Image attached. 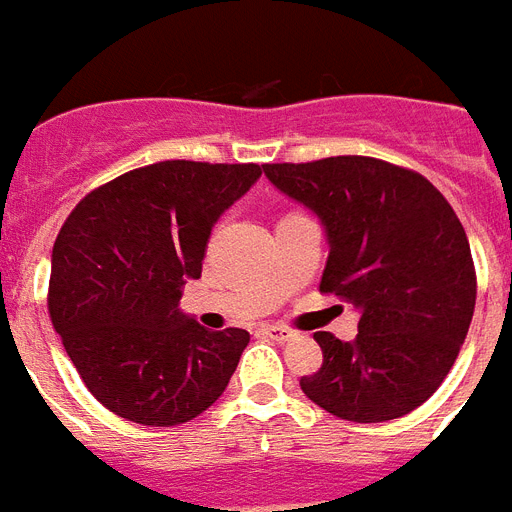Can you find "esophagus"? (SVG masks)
I'll list each match as a JSON object with an SVG mask.
<instances>
[{"label":"esophagus","instance_id":"34e87169","mask_svg":"<svg viewBox=\"0 0 512 512\" xmlns=\"http://www.w3.org/2000/svg\"><path fill=\"white\" fill-rule=\"evenodd\" d=\"M261 333L264 335H269V338H275V341H290V338H293V330H290V327H285V325H264L261 327Z\"/></svg>","mask_w":512,"mask_h":512}]
</instances>
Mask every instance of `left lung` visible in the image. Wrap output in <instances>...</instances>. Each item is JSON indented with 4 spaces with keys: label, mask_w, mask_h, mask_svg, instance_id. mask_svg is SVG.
<instances>
[{
    "label": "left lung",
    "mask_w": 512,
    "mask_h": 512,
    "mask_svg": "<svg viewBox=\"0 0 512 512\" xmlns=\"http://www.w3.org/2000/svg\"><path fill=\"white\" fill-rule=\"evenodd\" d=\"M264 174L325 224L320 293L362 314L357 341L314 333L322 367L301 378V391L351 423L420 407L455 365L476 306V267L455 208L423 174L370 155L267 163Z\"/></svg>",
    "instance_id": "left-lung-1"
}]
</instances>
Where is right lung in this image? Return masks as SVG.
I'll return each mask as SVG.
<instances>
[{
	"mask_svg": "<svg viewBox=\"0 0 512 512\" xmlns=\"http://www.w3.org/2000/svg\"><path fill=\"white\" fill-rule=\"evenodd\" d=\"M259 177V163H150L89 192L60 227L49 317L84 386L118 418L166 428L224 394L251 335L211 333L177 304L216 219Z\"/></svg>",
	"mask_w": 512,
	"mask_h": 512,
	"instance_id": "1",
	"label": "right lung"
}]
</instances>
